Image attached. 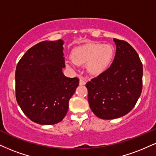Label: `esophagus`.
Masks as SVG:
<instances>
[{
	"label": "esophagus",
	"mask_w": 156,
	"mask_h": 156,
	"mask_svg": "<svg viewBox=\"0 0 156 156\" xmlns=\"http://www.w3.org/2000/svg\"><path fill=\"white\" fill-rule=\"evenodd\" d=\"M85 84H86L85 80H84V77L81 76V77L80 78V85H84Z\"/></svg>",
	"instance_id": "esophagus-1"
}]
</instances>
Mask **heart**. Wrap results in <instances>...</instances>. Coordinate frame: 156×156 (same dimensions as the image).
I'll return each mask as SVG.
<instances>
[{
	"label": "heart",
	"mask_w": 156,
	"mask_h": 156,
	"mask_svg": "<svg viewBox=\"0 0 156 156\" xmlns=\"http://www.w3.org/2000/svg\"><path fill=\"white\" fill-rule=\"evenodd\" d=\"M114 51L110 45L88 43L76 48L72 52L71 58L76 65H87V70L93 75L104 72L112 62ZM71 67L70 64H68Z\"/></svg>",
	"instance_id": "1"
}]
</instances>
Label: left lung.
Returning a JSON list of instances; mask_svg holds the SVG:
<instances>
[{
	"mask_svg": "<svg viewBox=\"0 0 156 156\" xmlns=\"http://www.w3.org/2000/svg\"><path fill=\"white\" fill-rule=\"evenodd\" d=\"M116 55L107 70L86 84L88 102L94 114L109 120L127 114L143 89V63L133 48L113 38Z\"/></svg>",
	"mask_w": 156,
	"mask_h": 156,
	"instance_id": "left-lung-1",
	"label": "left lung"
}]
</instances>
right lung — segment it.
<instances>
[{
  "label": "right lung",
  "mask_w": 156,
  "mask_h": 156,
  "mask_svg": "<svg viewBox=\"0 0 156 156\" xmlns=\"http://www.w3.org/2000/svg\"><path fill=\"white\" fill-rule=\"evenodd\" d=\"M63 45L62 40L40 42L24 53L16 66V101L23 113L37 124L61 122L79 86L77 77L69 78L62 72Z\"/></svg>",
  "instance_id": "right-lung-1"
}]
</instances>
